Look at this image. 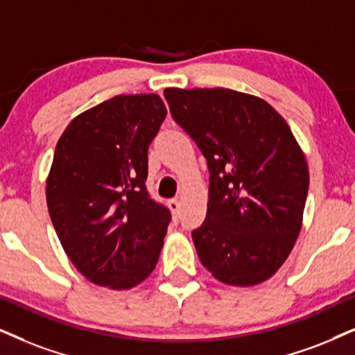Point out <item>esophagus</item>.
<instances>
[{
	"label": "esophagus",
	"instance_id": "obj_1",
	"mask_svg": "<svg viewBox=\"0 0 355 355\" xmlns=\"http://www.w3.org/2000/svg\"><path fill=\"white\" fill-rule=\"evenodd\" d=\"M168 208L172 209L175 221H177V219L180 218V201H178V200H170L168 201Z\"/></svg>",
	"mask_w": 355,
	"mask_h": 355
}]
</instances>
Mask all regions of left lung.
<instances>
[{
	"instance_id": "1",
	"label": "left lung",
	"mask_w": 355,
	"mask_h": 355,
	"mask_svg": "<svg viewBox=\"0 0 355 355\" xmlns=\"http://www.w3.org/2000/svg\"><path fill=\"white\" fill-rule=\"evenodd\" d=\"M164 96L208 162V211L191 232L201 263L226 285L262 284L302 231L309 185L303 150L262 98L227 88H165Z\"/></svg>"
}]
</instances>
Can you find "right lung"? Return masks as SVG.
Listing matches in <instances>:
<instances>
[{
	"label": "right lung",
	"instance_id": "add662e5",
	"mask_svg": "<svg viewBox=\"0 0 355 355\" xmlns=\"http://www.w3.org/2000/svg\"><path fill=\"white\" fill-rule=\"evenodd\" d=\"M165 116L159 95H119L71 119L58 139L49 214L92 284L128 290L157 266L170 211L147 193V150Z\"/></svg>",
	"mask_w": 355,
	"mask_h": 355
}]
</instances>
